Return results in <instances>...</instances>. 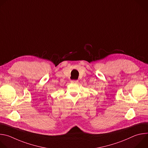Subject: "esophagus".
I'll list each match as a JSON object with an SVG mask.
<instances>
[{
    "label": "esophagus",
    "instance_id": "esophagus-1",
    "mask_svg": "<svg viewBox=\"0 0 148 148\" xmlns=\"http://www.w3.org/2000/svg\"><path fill=\"white\" fill-rule=\"evenodd\" d=\"M71 83H75V84H77L78 83V80H71Z\"/></svg>",
    "mask_w": 148,
    "mask_h": 148
}]
</instances>
